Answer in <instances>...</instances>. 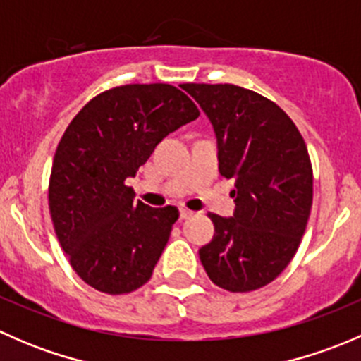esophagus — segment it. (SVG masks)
<instances>
[{"mask_svg": "<svg viewBox=\"0 0 361 361\" xmlns=\"http://www.w3.org/2000/svg\"><path fill=\"white\" fill-rule=\"evenodd\" d=\"M192 214H194V211L187 209V207H180V218H181V220H187V218H190Z\"/></svg>", "mask_w": 361, "mask_h": 361, "instance_id": "1", "label": "esophagus"}]
</instances>
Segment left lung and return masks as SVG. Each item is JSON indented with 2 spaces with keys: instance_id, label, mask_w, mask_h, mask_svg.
Instances as JSON below:
<instances>
[{
  "instance_id": "obj_1",
  "label": "left lung",
  "mask_w": 361,
  "mask_h": 361,
  "mask_svg": "<svg viewBox=\"0 0 361 361\" xmlns=\"http://www.w3.org/2000/svg\"><path fill=\"white\" fill-rule=\"evenodd\" d=\"M213 126L221 176L235 181L231 218L209 213L214 235L199 250L211 281L251 292L274 281L297 253L312 204L307 147L288 115L232 83H183Z\"/></svg>"
}]
</instances>
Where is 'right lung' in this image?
<instances>
[{"mask_svg":"<svg viewBox=\"0 0 361 361\" xmlns=\"http://www.w3.org/2000/svg\"><path fill=\"white\" fill-rule=\"evenodd\" d=\"M197 116L176 87L133 83L99 94L71 120L54 157L49 207L61 248L89 286L130 293L152 278L180 211L136 201L126 180Z\"/></svg>","mask_w":361,"mask_h":361,"instance_id":"add662e5","label":"right lung"}]
</instances>
